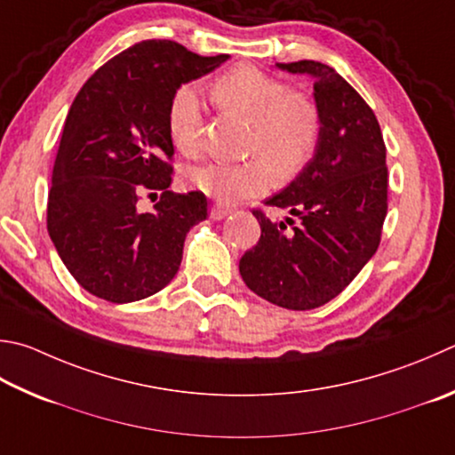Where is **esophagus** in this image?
Returning a JSON list of instances; mask_svg holds the SVG:
<instances>
[{"mask_svg": "<svg viewBox=\"0 0 455 455\" xmlns=\"http://www.w3.org/2000/svg\"><path fill=\"white\" fill-rule=\"evenodd\" d=\"M228 214H230L228 206L212 204V209H211V219H212V220H222L225 217H228Z\"/></svg>", "mask_w": 455, "mask_h": 455, "instance_id": "1", "label": "esophagus"}]
</instances>
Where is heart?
<instances>
[{
	"instance_id": "1",
	"label": "heart",
	"mask_w": 455,
	"mask_h": 455,
	"mask_svg": "<svg viewBox=\"0 0 455 455\" xmlns=\"http://www.w3.org/2000/svg\"><path fill=\"white\" fill-rule=\"evenodd\" d=\"M211 99L219 111L246 121L244 151L252 159L236 164L209 163L188 171L187 183L195 191L220 203L259 196L278 179H292L316 153L322 119L314 99L288 91L284 81L252 65H238L214 79ZM171 143L185 156L199 153L203 137V105L193 87H180L167 111Z\"/></svg>"
}]
</instances>
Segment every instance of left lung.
Listing matches in <instances>:
<instances>
[{
  "label": "left lung",
  "mask_w": 455,
  "mask_h": 455,
  "mask_svg": "<svg viewBox=\"0 0 455 455\" xmlns=\"http://www.w3.org/2000/svg\"><path fill=\"white\" fill-rule=\"evenodd\" d=\"M276 68L314 79L322 133L300 175L264 203L291 217L272 222L252 211L260 238L238 270L260 299L312 310L336 299L378 251L387 212L386 145L374 111L330 65L304 60Z\"/></svg>",
  "instance_id": "left-lung-1"
}]
</instances>
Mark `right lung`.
<instances>
[{
	"label": "right lung",
	"mask_w": 455,
	"mask_h": 455,
	"mask_svg": "<svg viewBox=\"0 0 455 455\" xmlns=\"http://www.w3.org/2000/svg\"><path fill=\"white\" fill-rule=\"evenodd\" d=\"M147 39L99 68L65 119L47 230L71 276L97 299L143 300L175 278L187 233L206 219L201 191L172 193L167 111L177 89L225 63ZM143 190H161L151 213Z\"/></svg>",
	"instance_id": "obj_1"
}]
</instances>
